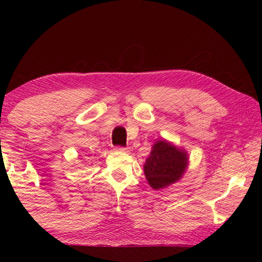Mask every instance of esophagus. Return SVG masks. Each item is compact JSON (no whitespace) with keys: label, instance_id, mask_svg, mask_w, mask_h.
<instances>
[{"label":"esophagus","instance_id":"1","mask_svg":"<svg viewBox=\"0 0 262 262\" xmlns=\"http://www.w3.org/2000/svg\"><path fill=\"white\" fill-rule=\"evenodd\" d=\"M114 150L118 152H128V148L125 147H115Z\"/></svg>","mask_w":262,"mask_h":262}]
</instances>
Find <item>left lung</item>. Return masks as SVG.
I'll return each mask as SVG.
<instances>
[{
	"label": "left lung",
	"mask_w": 262,
	"mask_h": 262,
	"mask_svg": "<svg viewBox=\"0 0 262 262\" xmlns=\"http://www.w3.org/2000/svg\"><path fill=\"white\" fill-rule=\"evenodd\" d=\"M189 164L188 154L165 139L157 140L145 159L143 170L149 186L159 190L179 181Z\"/></svg>",
	"instance_id": "1"
}]
</instances>
